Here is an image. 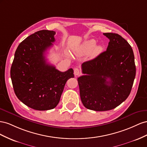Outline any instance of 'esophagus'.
<instances>
[{
	"label": "esophagus",
	"mask_w": 147,
	"mask_h": 147,
	"mask_svg": "<svg viewBox=\"0 0 147 147\" xmlns=\"http://www.w3.org/2000/svg\"><path fill=\"white\" fill-rule=\"evenodd\" d=\"M74 74L75 75V76H78L80 74V70H79L78 68H74Z\"/></svg>",
	"instance_id": "34e87169"
}]
</instances>
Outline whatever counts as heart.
Segmentation results:
<instances>
[{
    "mask_svg": "<svg viewBox=\"0 0 147 147\" xmlns=\"http://www.w3.org/2000/svg\"><path fill=\"white\" fill-rule=\"evenodd\" d=\"M96 41L94 39H89L86 40L84 43L83 44L81 47L82 52L83 53H87L89 52H91L92 56H97L102 52V47L101 45H96Z\"/></svg>",
    "mask_w": 147,
    "mask_h": 147,
    "instance_id": "b5f03b06",
    "label": "heart"
}]
</instances>
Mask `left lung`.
I'll use <instances>...</instances> for the list:
<instances>
[{
    "label": "left lung",
    "instance_id": "1",
    "mask_svg": "<svg viewBox=\"0 0 147 147\" xmlns=\"http://www.w3.org/2000/svg\"><path fill=\"white\" fill-rule=\"evenodd\" d=\"M110 39L106 51L82 64L78 78L82 104L97 111L114 109L128 97L136 68L131 46L116 33H103Z\"/></svg>",
    "mask_w": 147,
    "mask_h": 147
}]
</instances>
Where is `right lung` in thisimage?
Returning a JSON list of instances; mask_svg holds the SVG:
<instances>
[{
  "mask_svg": "<svg viewBox=\"0 0 147 147\" xmlns=\"http://www.w3.org/2000/svg\"><path fill=\"white\" fill-rule=\"evenodd\" d=\"M55 31L41 30L26 37L18 46L10 69L15 95L34 110L57 107L68 79L74 78L70 68L61 72L47 62L45 52L55 42Z\"/></svg>",
  "mask_w": 147,
  "mask_h": 147,
  "instance_id": "1",
  "label": "right lung"
}]
</instances>
